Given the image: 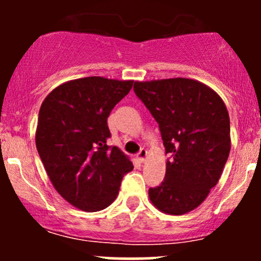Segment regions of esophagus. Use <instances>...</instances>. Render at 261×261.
I'll list each match as a JSON object with an SVG mask.
<instances>
[{
	"instance_id": "34e87169",
	"label": "esophagus",
	"mask_w": 261,
	"mask_h": 261,
	"mask_svg": "<svg viewBox=\"0 0 261 261\" xmlns=\"http://www.w3.org/2000/svg\"><path fill=\"white\" fill-rule=\"evenodd\" d=\"M147 155H148L147 149L142 148V149H141V151L139 152V154H137V160H139V161L141 162V163H143V162L146 161V158H147Z\"/></svg>"
}]
</instances>
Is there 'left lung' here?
<instances>
[{
    "instance_id": "obj_1",
    "label": "left lung",
    "mask_w": 261,
    "mask_h": 261,
    "mask_svg": "<svg viewBox=\"0 0 261 261\" xmlns=\"http://www.w3.org/2000/svg\"><path fill=\"white\" fill-rule=\"evenodd\" d=\"M134 91L151 112L172 158L166 178L148 190L163 214H188L199 207L220 180L230 151L226 104L205 83L193 79L136 81Z\"/></svg>"
}]
</instances>
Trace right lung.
I'll return each mask as SVG.
<instances>
[{
	"instance_id": "right-lung-1",
	"label": "right lung",
	"mask_w": 261,
	"mask_h": 261,
	"mask_svg": "<svg viewBox=\"0 0 261 261\" xmlns=\"http://www.w3.org/2000/svg\"><path fill=\"white\" fill-rule=\"evenodd\" d=\"M134 81L100 76L71 80L46 95L35 145L54 188L82 211L104 210L116 199L121 179L134 168L128 155L109 147L107 120Z\"/></svg>"
}]
</instances>
